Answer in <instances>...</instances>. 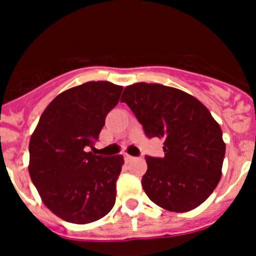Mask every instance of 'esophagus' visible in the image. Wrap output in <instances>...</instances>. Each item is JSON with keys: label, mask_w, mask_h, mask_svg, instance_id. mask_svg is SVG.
<instances>
[{"label": "esophagus", "mask_w": 256, "mask_h": 256, "mask_svg": "<svg viewBox=\"0 0 256 256\" xmlns=\"http://www.w3.org/2000/svg\"><path fill=\"white\" fill-rule=\"evenodd\" d=\"M124 158H125V161H131V160H132L134 157L130 156V154H124Z\"/></svg>", "instance_id": "34e87169"}]
</instances>
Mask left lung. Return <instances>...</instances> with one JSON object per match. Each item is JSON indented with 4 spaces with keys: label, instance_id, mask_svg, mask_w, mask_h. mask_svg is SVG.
<instances>
[{
    "label": "left lung",
    "instance_id": "left-lung-1",
    "mask_svg": "<svg viewBox=\"0 0 256 256\" xmlns=\"http://www.w3.org/2000/svg\"><path fill=\"white\" fill-rule=\"evenodd\" d=\"M126 102L147 138L164 140V157L146 156L142 188L158 207L184 213L202 204L222 177L226 144L209 110L192 95L162 84L125 88Z\"/></svg>",
    "mask_w": 256,
    "mask_h": 256
}]
</instances>
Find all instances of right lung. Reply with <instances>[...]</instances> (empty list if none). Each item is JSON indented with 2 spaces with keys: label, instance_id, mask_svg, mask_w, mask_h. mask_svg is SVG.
<instances>
[{
  "label": "right lung",
  "instance_id": "1",
  "mask_svg": "<svg viewBox=\"0 0 256 256\" xmlns=\"http://www.w3.org/2000/svg\"><path fill=\"white\" fill-rule=\"evenodd\" d=\"M122 86L88 82L60 92L40 115L30 141V180L52 213L74 224L106 216L124 158L88 151L118 105Z\"/></svg>",
  "mask_w": 256,
  "mask_h": 256
}]
</instances>
